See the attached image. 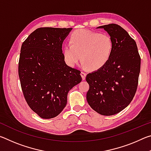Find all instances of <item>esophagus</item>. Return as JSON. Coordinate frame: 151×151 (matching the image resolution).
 I'll return each mask as SVG.
<instances>
[{"label": "esophagus", "instance_id": "esophagus-1", "mask_svg": "<svg viewBox=\"0 0 151 151\" xmlns=\"http://www.w3.org/2000/svg\"><path fill=\"white\" fill-rule=\"evenodd\" d=\"M81 76H82V79H83V80H85L86 74L85 72H81Z\"/></svg>", "mask_w": 151, "mask_h": 151}]
</instances>
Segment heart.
I'll return each mask as SVG.
<instances>
[{
    "label": "heart",
    "instance_id": "obj_1",
    "mask_svg": "<svg viewBox=\"0 0 151 151\" xmlns=\"http://www.w3.org/2000/svg\"><path fill=\"white\" fill-rule=\"evenodd\" d=\"M113 50V42L106 34L80 29L73 32L70 44L64 46L63 55L65 62L74 66L82 62L90 70H98L109 62Z\"/></svg>",
    "mask_w": 151,
    "mask_h": 151
}]
</instances>
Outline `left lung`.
<instances>
[{"label":"left lung","mask_w":151,"mask_h":151,"mask_svg":"<svg viewBox=\"0 0 151 151\" xmlns=\"http://www.w3.org/2000/svg\"><path fill=\"white\" fill-rule=\"evenodd\" d=\"M113 42V50L103 68L89 73L86 101L94 111L104 116L119 113L129 105L136 93L140 57L136 42L116 24L100 26Z\"/></svg>","instance_id":"8db88e82"}]
</instances>
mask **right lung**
Returning a JSON list of instances; mask_svg holds the SVG:
<instances>
[{
    "label": "right lung",
    "instance_id": "add662e5",
    "mask_svg": "<svg viewBox=\"0 0 151 151\" xmlns=\"http://www.w3.org/2000/svg\"><path fill=\"white\" fill-rule=\"evenodd\" d=\"M72 28H39L22 43L19 75L27 104L42 119L58 115L67 94L82 81L81 71L66 65L62 45Z\"/></svg>",
    "mask_w": 151,
    "mask_h": 151
}]
</instances>
